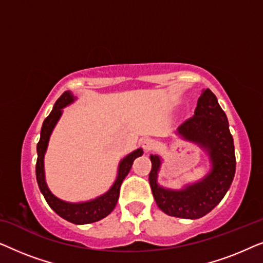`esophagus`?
<instances>
[{"label":"esophagus","instance_id":"esophagus-1","mask_svg":"<svg viewBox=\"0 0 263 263\" xmlns=\"http://www.w3.org/2000/svg\"><path fill=\"white\" fill-rule=\"evenodd\" d=\"M141 146L145 152H149V151H152L154 148V146H156V142H154V140L152 139H145L143 141L141 142Z\"/></svg>","mask_w":263,"mask_h":263}]
</instances>
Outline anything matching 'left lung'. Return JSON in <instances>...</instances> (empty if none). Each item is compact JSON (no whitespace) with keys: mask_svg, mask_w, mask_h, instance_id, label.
<instances>
[{"mask_svg":"<svg viewBox=\"0 0 263 263\" xmlns=\"http://www.w3.org/2000/svg\"><path fill=\"white\" fill-rule=\"evenodd\" d=\"M177 134L203 148L210 158L211 170L200 181L186 184L184 188L167 189L158 183L163 160L159 156L151 154V189L158 207L164 213L183 219H199L222 200L236 172L235 145L228 117L211 89H203L194 116L179 125Z\"/></svg>","mask_w":263,"mask_h":263,"instance_id":"obj_1","label":"left lung"}]
</instances>
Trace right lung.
I'll list each match as a JSON object with an SVG mask.
<instances>
[{
	"label": "right lung",
	"instance_id": "obj_1",
	"mask_svg": "<svg viewBox=\"0 0 263 263\" xmlns=\"http://www.w3.org/2000/svg\"><path fill=\"white\" fill-rule=\"evenodd\" d=\"M77 99L70 91H66L62 96L57 99L55 105L52 107V111L48 117L43 122L41 139L37 143V164H35V176H37L38 186L41 189L43 196L45 197L46 202L61 218L66 219L67 221L73 222L77 225L89 224V222L98 221L100 219L105 218L109 215L114 208L116 207V203L120 196V188L123 179L127 177V175L130 171L133 161L138 157H141L143 151L142 148L135 149L134 152L129 153L118 164L117 177L115 179L114 184L111 188L104 193L103 195L93 200L84 201V202H67L59 199L53 195L51 190L49 189L45 181V170H44V157L48 149L49 140L51 136V133L57 124V122L62 116L63 107H66Z\"/></svg>",
	"mask_w": 263,
	"mask_h": 263
}]
</instances>
